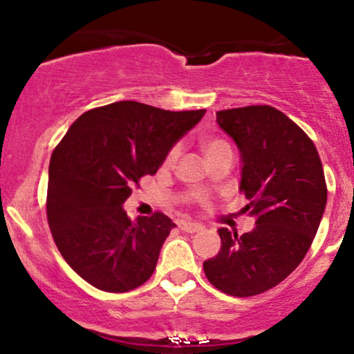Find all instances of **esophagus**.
I'll return each instance as SVG.
<instances>
[{"label":"esophagus","instance_id":"obj_1","mask_svg":"<svg viewBox=\"0 0 354 354\" xmlns=\"http://www.w3.org/2000/svg\"><path fill=\"white\" fill-rule=\"evenodd\" d=\"M178 226H180V230L185 231V233H198V231L203 230V226L198 225V223L185 221V219L178 221Z\"/></svg>","mask_w":354,"mask_h":354}]
</instances>
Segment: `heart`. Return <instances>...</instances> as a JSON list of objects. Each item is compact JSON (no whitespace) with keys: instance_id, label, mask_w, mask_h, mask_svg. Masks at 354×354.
<instances>
[{"instance_id":"b5f03b06","label":"heart","mask_w":354,"mask_h":354,"mask_svg":"<svg viewBox=\"0 0 354 354\" xmlns=\"http://www.w3.org/2000/svg\"><path fill=\"white\" fill-rule=\"evenodd\" d=\"M226 148H230L228 143H226V141H223V140H218V138H209V140L203 141V151H205L206 158H211L213 154L223 151V149H226ZM178 154H180V146L174 145L173 148L168 151V154H166L165 163L171 165L173 161L178 158Z\"/></svg>"}]
</instances>
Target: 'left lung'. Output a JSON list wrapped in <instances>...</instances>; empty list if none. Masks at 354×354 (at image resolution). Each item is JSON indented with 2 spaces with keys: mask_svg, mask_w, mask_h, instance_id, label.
I'll use <instances>...</instances> for the list:
<instances>
[{
  "mask_svg": "<svg viewBox=\"0 0 354 354\" xmlns=\"http://www.w3.org/2000/svg\"><path fill=\"white\" fill-rule=\"evenodd\" d=\"M216 121L241 153L239 191L256 226L239 236L219 228L221 250L203 270L219 291L246 298L271 290L303 261L326 206V181L315 143L279 109H223Z\"/></svg>",
  "mask_w": 354,
  "mask_h": 354,
  "instance_id": "1",
  "label": "left lung"
}]
</instances>
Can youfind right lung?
<instances>
[{"label": "right lung", "instance_id": "obj_1", "mask_svg": "<svg viewBox=\"0 0 354 354\" xmlns=\"http://www.w3.org/2000/svg\"><path fill=\"white\" fill-rule=\"evenodd\" d=\"M205 113L118 101L70 126L51 154L46 216L61 256L84 281L108 293L148 281L176 225L161 211L131 223L123 203Z\"/></svg>", "mask_w": 354, "mask_h": 354}]
</instances>
